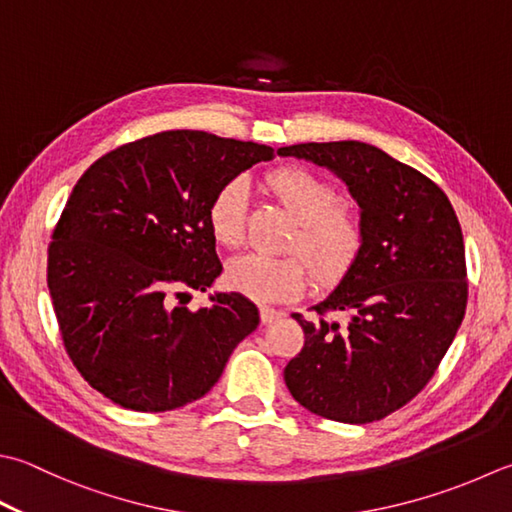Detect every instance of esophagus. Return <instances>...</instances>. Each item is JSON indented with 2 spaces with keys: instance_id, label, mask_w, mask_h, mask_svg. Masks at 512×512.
Segmentation results:
<instances>
[{
  "instance_id": "esophagus-1",
  "label": "esophagus",
  "mask_w": 512,
  "mask_h": 512,
  "mask_svg": "<svg viewBox=\"0 0 512 512\" xmlns=\"http://www.w3.org/2000/svg\"><path fill=\"white\" fill-rule=\"evenodd\" d=\"M286 313L284 310H277V308H270V306H262L259 308V317H262L264 324L275 322V319H282Z\"/></svg>"
}]
</instances>
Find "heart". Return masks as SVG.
I'll return each instance as SVG.
<instances>
[{
	"label": "heart",
	"instance_id": "1",
	"mask_svg": "<svg viewBox=\"0 0 512 512\" xmlns=\"http://www.w3.org/2000/svg\"><path fill=\"white\" fill-rule=\"evenodd\" d=\"M273 195L299 219L288 257L246 253L230 259L226 284L255 302H282L304 293L310 277L337 284L357 264L366 246V222L359 210L339 204V190L304 168H279L266 177ZM248 215V184L235 177L217 190L208 206V226L226 248L242 244Z\"/></svg>",
	"mask_w": 512,
	"mask_h": 512
}]
</instances>
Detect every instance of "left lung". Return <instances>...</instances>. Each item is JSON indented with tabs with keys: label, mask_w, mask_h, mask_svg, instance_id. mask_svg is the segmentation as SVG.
I'll return each instance as SVG.
<instances>
[{
	"label": "left lung",
	"mask_w": 512,
	"mask_h": 512,
	"mask_svg": "<svg viewBox=\"0 0 512 512\" xmlns=\"http://www.w3.org/2000/svg\"><path fill=\"white\" fill-rule=\"evenodd\" d=\"M277 153L333 170L366 222L362 257L310 308L317 317L293 315L304 348L284 368L286 386L319 417L377 422L422 393L462 326L468 302L462 226L433 179L377 146L350 139Z\"/></svg>",
	"instance_id": "left-lung-1"
}]
</instances>
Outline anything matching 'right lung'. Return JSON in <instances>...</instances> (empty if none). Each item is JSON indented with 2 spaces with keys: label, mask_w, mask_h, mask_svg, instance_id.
<instances>
[{
  "label": "right lung",
  "mask_w": 512,
  "mask_h": 512,
  "mask_svg": "<svg viewBox=\"0 0 512 512\" xmlns=\"http://www.w3.org/2000/svg\"><path fill=\"white\" fill-rule=\"evenodd\" d=\"M275 150L202 130H166L110 150L79 177L48 246V290L64 348L122 408L164 413L204 397L259 324L253 302L186 288L222 273L208 206Z\"/></svg>",
  "instance_id": "1"
}]
</instances>
